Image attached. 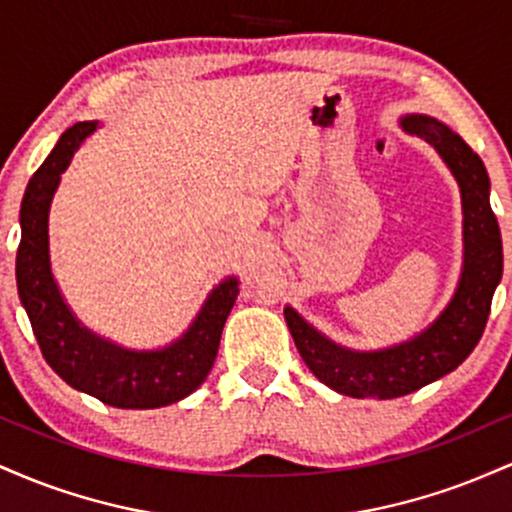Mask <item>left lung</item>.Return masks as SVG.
I'll use <instances>...</instances> for the list:
<instances>
[{"label":"left lung","mask_w":512,"mask_h":512,"mask_svg":"<svg viewBox=\"0 0 512 512\" xmlns=\"http://www.w3.org/2000/svg\"><path fill=\"white\" fill-rule=\"evenodd\" d=\"M409 134L426 139L460 182L464 211V269L448 308L411 342L383 351H349L322 337L293 308H284L293 342L320 383L349 397L392 399L443 378L474 351L491 313L503 274V245L489 204V175L460 134L426 115L402 120Z\"/></svg>","instance_id":"left-lung-1"}]
</instances>
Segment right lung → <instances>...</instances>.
Listing matches in <instances>:
<instances>
[{
    "label": "right lung",
    "mask_w": 512,
    "mask_h": 512,
    "mask_svg": "<svg viewBox=\"0 0 512 512\" xmlns=\"http://www.w3.org/2000/svg\"><path fill=\"white\" fill-rule=\"evenodd\" d=\"M96 127L98 122L69 127L28 182L21 202L16 284L40 351L64 383L117 409L166 407L207 380L226 317L238 298V281L226 279L216 286L190 330L161 351L120 349L76 322L50 272L48 214L60 175Z\"/></svg>",
    "instance_id": "obj_1"
}]
</instances>
